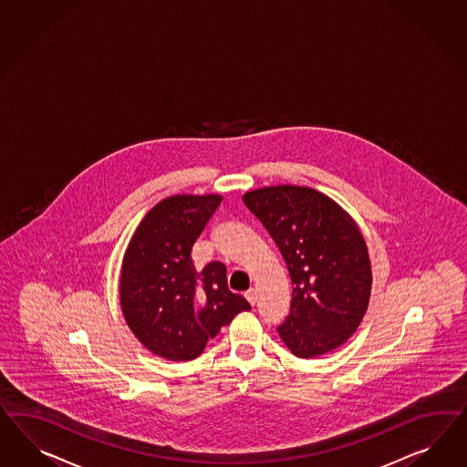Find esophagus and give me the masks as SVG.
Returning <instances> with one entry per match:
<instances>
[{
  "mask_svg": "<svg viewBox=\"0 0 467 467\" xmlns=\"http://www.w3.org/2000/svg\"><path fill=\"white\" fill-rule=\"evenodd\" d=\"M245 298L251 302V306H255V302H257V292H255V288H249V290L245 292Z\"/></svg>",
  "mask_w": 467,
  "mask_h": 467,
  "instance_id": "esophagus-1",
  "label": "esophagus"
}]
</instances>
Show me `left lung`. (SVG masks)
Instances as JSON below:
<instances>
[{
  "instance_id": "obj_1",
  "label": "left lung",
  "mask_w": 467,
  "mask_h": 467,
  "mask_svg": "<svg viewBox=\"0 0 467 467\" xmlns=\"http://www.w3.org/2000/svg\"><path fill=\"white\" fill-rule=\"evenodd\" d=\"M244 202L280 247L294 285L292 306L278 326L298 358L341 347L367 312L372 269L353 218L312 187H261Z\"/></svg>"
}]
</instances>
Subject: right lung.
<instances>
[{
    "mask_svg": "<svg viewBox=\"0 0 467 467\" xmlns=\"http://www.w3.org/2000/svg\"><path fill=\"white\" fill-rule=\"evenodd\" d=\"M222 196L179 194L155 204L136 228L120 271V308L143 347L171 361L194 360L249 302L230 292L227 267L198 271L191 251Z\"/></svg>",
    "mask_w": 467,
    "mask_h": 467,
    "instance_id": "1",
    "label": "right lung"
}]
</instances>
